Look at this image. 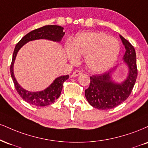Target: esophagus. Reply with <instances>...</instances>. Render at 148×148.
Returning a JSON list of instances; mask_svg holds the SVG:
<instances>
[{"instance_id": "esophagus-1", "label": "esophagus", "mask_w": 148, "mask_h": 148, "mask_svg": "<svg viewBox=\"0 0 148 148\" xmlns=\"http://www.w3.org/2000/svg\"><path fill=\"white\" fill-rule=\"evenodd\" d=\"M81 71H79V70H76V71H74V72L72 73V77H76V76H78L81 75Z\"/></svg>"}]
</instances>
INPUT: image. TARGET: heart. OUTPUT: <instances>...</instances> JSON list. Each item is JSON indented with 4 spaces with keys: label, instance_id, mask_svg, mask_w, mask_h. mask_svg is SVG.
Returning a JSON list of instances; mask_svg holds the SVG:
<instances>
[{
    "label": "heart",
    "instance_id": "obj_1",
    "mask_svg": "<svg viewBox=\"0 0 148 148\" xmlns=\"http://www.w3.org/2000/svg\"><path fill=\"white\" fill-rule=\"evenodd\" d=\"M67 55L69 61L75 63L84 56L88 69L103 73L111 68L118 58L119 44L113 37L102 32H87L78 35L70 44Z\"/></svg>",
    "mask_w": 148,
    "mask_h": 148
}]
</instances>
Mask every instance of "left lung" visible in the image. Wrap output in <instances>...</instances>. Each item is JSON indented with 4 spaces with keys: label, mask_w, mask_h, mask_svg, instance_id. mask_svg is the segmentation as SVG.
<instances>
[{
    "label": "left lung",
    "mask_w": 148,
    "mask_h": 148,
    "mask_svg": "<svg viewBox=\"0 0 148 148\" xmlns=\"http://www.w3.org/2000/svg\"><path fill=\"white\" fill-rule=\"evenodd\" d=\"M125 52L124 62L127 65L129 72L127 79L121 83H116L112 80V71L90 76V84L85 90L88 103L99 110H110L121 104L130 95L136 82L138 70L134 47L120 35Z\"/></svg>",
    "instance_id": "left-lung-1"
}]
</instances>
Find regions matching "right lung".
<instances>
[{"label":"right lung","mask_w":148,"mask_h":148,"mask_svg":"<svg viewBox=\"0 0 148 148\" xmlns=\"http://www.w3.org/2000/svg\"><path fill=\"white\" fill-rule=\"evenodd\" d=\"M63 29V27L59 25L43 26L30 32L27 34L23 36L16 45L12 56V63L10 65V73L17 92L23 100L29 104L42 107L49 106L55 102V101L60 97V92L63 89V83L69 79V75L61 76L56 78L47 88L42 91L36 92L27 91L19 85L14 75L13 66L18 51L27 42L37 39H48L53 41L60 42L65 34Z\"/></svg>","instance_id":"right-lung-1"}]
</instances>
